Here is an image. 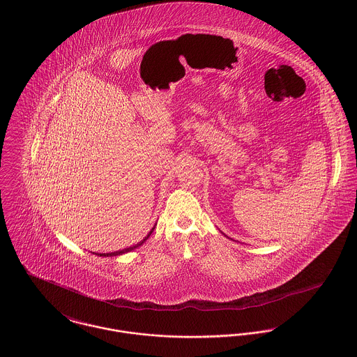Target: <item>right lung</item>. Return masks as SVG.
Here are the masks:
<instances>
[{"label":"right lung","instance_id":"right-lung-1","mask_svg":"<svg viewBox=\"0 0 357 357\" xmlns=\"http://www.w3.org/2000/svg\"><path fill=\"white\" fill-rule=\"evenodd\" d=\"M155 227V225H154ZM154 227L151 228V232L139 242V243L135 244V245H132V247H128V248H123V250H119V251H114V252H106V254H96V255H99V257H116V255H122V254H126V252H130L132 250H134V248H137V247H139V245H142L144 244V242L145 241H148V238L151 236V232H153V229H154ZM94 254V252H93Z\"/></svg>","mask_w":357,"mask_h":357}]
</instances>
